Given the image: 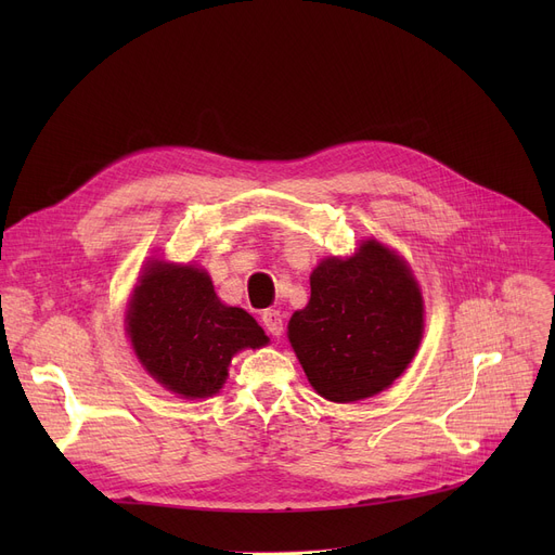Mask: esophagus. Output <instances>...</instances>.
<instances>
[{
    "instance_id": "esophagus-1",
    "label": "esophagus",
    "mask_w": 555,
    "mask_h": 555,
    "mask_svg": "<svg viewBox=\"0 0 555 555\" xmlns=\"http://www.w3.org/2000/svg\"><path fill=\"white\" fill-rule=\"evenodd\" d=\"M260 322L266 326V331L274 337H279L283 333V314L279 310H266L260 314Z\"/></svg>"
}]
</instances>
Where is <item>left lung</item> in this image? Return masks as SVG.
I'll list each match as a JSON object with an SVG mask.
<instances>
[{
	"instance_id": "obj_1",
	"label": "left lung",
	"mask_w": 555,
	"mask_h": 555,
	"mask_svg": "<svg viewBox=\"0 0 555 555\" xmlns=\"http://www.w3.org/2000/svg\"><path fill=\"white\" fill-rule=\"evenodd\" d=\"M287 337L319 396L356 402L387 389L416 356L423 297L406 262L366 241L351 258H326Z\"/></svg>"
}]
</instances>
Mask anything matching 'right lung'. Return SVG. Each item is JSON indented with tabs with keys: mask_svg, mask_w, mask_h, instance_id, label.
Segmentation results:
<instances>
[{
	"mask_svg": "<svg viewBox=\"0 0 555 555\" xmlns=\"http://www.w3.org/2000/svg\"><path fill=\"white\" fill-rule=\"evenodd\" d=\"M128 335L145 371L184 398L214 396L233 356L268 344L251 314L220 304L207 272L166 262L134 287Z\"/></svg>",
	"mask_w": 555,
	"mask_h": 555,
	"instance_id": "add662e5",
	"label": "right lung"
}]
</instances>
